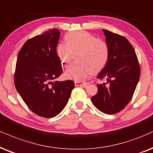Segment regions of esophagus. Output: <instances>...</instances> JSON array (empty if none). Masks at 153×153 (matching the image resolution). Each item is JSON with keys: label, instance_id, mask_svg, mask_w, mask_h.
I'll return each mask as SVG.
<instances>
[{"label": "esophagus", "instance_id": "1", "mask_svg": "<svg viewBox=\"0 0 153 153\" xmlns=\"http://www.w3.org/2000/svg\"><path fill=\"white\" fill-rule=\"evenodd\" d=\"M75 86H83L84 87H86L88 85V82H81V81H75L74 82Z\"/></svg>", "mask_w": 153, "mask_h": 153}]
</instances>
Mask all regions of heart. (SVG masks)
<instances>
[{
    "mask_svg": "<svg viewBox=\"0 0 153 153\" xmlns=\"http://www.w3.org/2000/svg\"><path fill=\"white\" fill-rule=\"evenodd\" d=\"M66 42H60L56 49V54L64 65H69L72 52L78 50L76 59L65 72L67 78L76 81L84 79L92 73L103 69L108 59V45L85 31L71 32L65 36Z\"/></svg>",
    "mask_w": 153,
    "mask_h": 153,
    "instance_id": "heart-1",
    "label": "heart"
}]
</instances>
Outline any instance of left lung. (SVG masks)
Returning <instances> with one entry per match:
<instances>
[{
	"mask_svg": "<svg viewBox=\"0 0 153 153\" xmlns=\"http://www.w3.org/2000/svg\"><path fill=\"white\" fill-rule=\"evenodd\" d=\"M109 49L106 65L97 78L106 79L98 84L92 103L100 111L115 114L130 102L140 79V67L134 48L125 37L103 29Z\"/></svg>",
	"mask_w": 153,
	"mask_h": 153,
	"instance_id": "left-lung-1",
	"label": "left lung"
}]
</instances>
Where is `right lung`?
<instances>
[{
    "label": "right lung",
    "mask_w": 153,
    "mask_h": 153,
    "mask_svg": "<svg viewBox=\"0 0 153 153\" xmlns=\"http://www.w3.org/2000/svg\"><path fill=\"white\" fill-rule=\"evenodd\" d=\"M60 32L53 28L27 39L19 51L14 82L30 110L44 118H53L65 108L74 82L52 80L62 73L56 49Z\"/></svg>",
    "instance_id": "add662e5"
}]
</instances>
